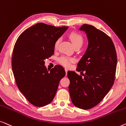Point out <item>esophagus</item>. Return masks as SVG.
<instances>
[{"instance_id":"34e87169","label":"esophagus","mask_w":126,"mask_h":126,"mask_svg":"<svg viewBox=\"0 0 126 126\" xmlns=\"http://www.w3.org/2000/svg\"><path fill=\"white\" fill-rule=\"evenodd\" d=\"M65 74H66V75H67V72H68V70H67V69L65 68Z\"/></svg>"}]
</instances>
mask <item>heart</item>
<instances>
[{
  "instance_id": "b5f03b06",
  "label": "heart",
  "mask_w": 126,
  "mask_h": 126,
  "mask_svg": "<svg viewBox=\"0 0 126 126\" xmlns=\"http://www.w3.org/2000/svg\"><path fill=\"white\" fill-rule=\"evenodd\" d=\"M69 38L71 41L72 45L74 46V47H77V46H80L82 45L83 43V38L82 36L79 33L71 32L69 35ZM60 42V39H58L54 43V48L57 49L59 46ZM75 59L74 58L69 57L67 56H62L60 57L58 59L59 63L63 66L65 67H69L71 65V64L74 63L75 62Z\"/></svg>"
}]
</instances>
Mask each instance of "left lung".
<instances>
[{
    "mask_svg": "<svg viewBox=\"0 0 126 126\" xmlns=\"http://www.w3.org/2000/svg\"><path fill=\"white\" fill-rule=\"evenodd\" d=\"M79 30L86 32L88 45L77 70L86 72L82 78L68 71V89L72 103L79 109L88 110L98 104L114 84L117 55L112 40L104 32L86 24Z\"/></svg>",
    "mask_w": 126,
    "mask_h": 126,
    "instance_id": "8db88e82",
    "label": "left lung"
}]
</instances>
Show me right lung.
<instances>
[{
    "label": "right lung",
    "instance_id": "right-lung-1",
    "mask_svg": "<svg viewBox=\"0 0 126 126\" xmlns=\"http://www.w3.org/2000/svg\"><path fill=\"white\" fill-rule=\"evenodd\" d=\"M68 27L38 23L24 31L16 40L12 55V69L20 91L30 103L43 107L52 102L64 69L56 65L48 71L45 60L54 55L55 42Z\"/></svg>",
    "mask_w": 126,
    "mask_h": 126
}]
</instances>
